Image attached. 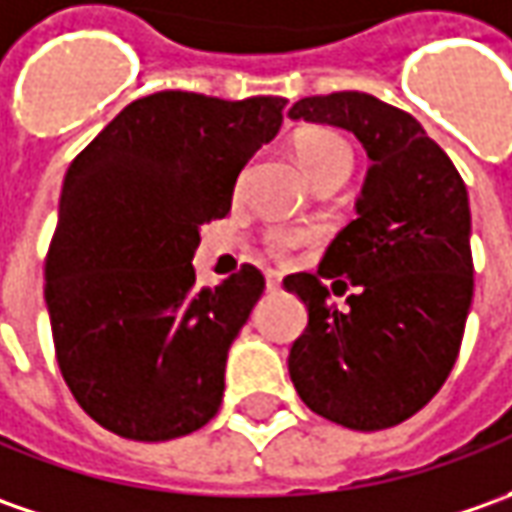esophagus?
<instances>
[{
  "label": "esophagus",
  "instance_id": "obj_1",
  "mask_svg": "<svg viewBox=\"0 0 512 512\" xmlns=\"http://www.w3.org/2000/svg\"><path fill=\"white\" fill-rule=\"evenodd\" d=\"M266 289H269V291L280 289V274H277V272H266Z\"/></svg>",
  "mask_w": 512,
  "mask_h": 512
}]
</instances>
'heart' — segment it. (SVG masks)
Returning <instances> with one entry per match:
<instances>
[{
	"instance_id": "obj_1",
	"label": "heart",
	"mask_w": 512,
	"mask_h": 512,
	"mask_svg": "<svg viewBox=\"0 0 512 512\" xmlns=\"http://www.w3.org/2000/svg\"><path fill=\"white\" fill-rule=\"evenodd\" d=\"M294 152H297V161L303 164L311 181H317L326 172H351V164H354L351 147L331 130H306V133H300L294 138ZM297 240L300 238L289 235V232H272L266 243H269L274 255H286Z\"/></svg>"
}]
</instances>
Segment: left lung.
I'll return each instance as SVG.
<instances>
[{
  "label": "left lung",
  "mask_w": 512,
  "mask_h": 512,
  "mask_svg": "<svg viewBox=\"0 0 512 512\" xmlns=\"http://www.w3.org/2000/svg\"><path fill=\"white\" fill-rule=\"evenodd\" d=\"M289 118L343 127L371 158L357 218L317 274L283 280L309 309L291 382L314 414L382 431L425 408L459 357L473 300L465 181L414 115L368 93L300 98ZM323 276L358 286L345 310L327 303Z\"/></svg>",
  "instance_id": "left-lung-1"
}]
</instances>
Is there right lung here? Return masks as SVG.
<instances>
[{
	"mask_svg": "<svg viewBox=\"0 0 512 512\" xmlns=\"http://www.w3.org/2000/svg\"><path fill=\"white\" fill-rule=\"evenodd\" d=\"M283 107L164 90L127 104L73 158L45 303L64 382L101 428L167 442L218 414L229 345L266 280L240 266L198 289L192 257Z\"/></svg>",
	"mask_w": 512,
	"mask_h": 512,
	"instance_id": "add662e5",
	"label": "right lung"
}]
</instances>
